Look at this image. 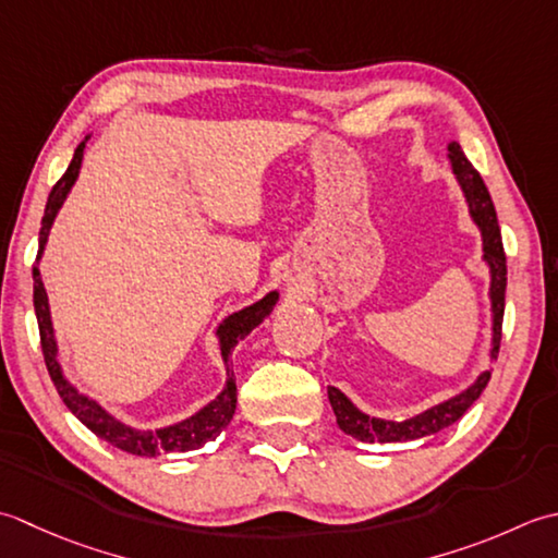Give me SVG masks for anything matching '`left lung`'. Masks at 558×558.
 <instances>
[{
	"label": "left lung",
	"mask_w": 558,
	"mask_h": 558,
	"mask_svg": "<svg viewBox=\"0 0 558 558\" xmlns=\"http://www.w3.org/2000/svg\"><path fill=\"white\" fill-rule=\"evenodd\" d=\"M448 158L452 163V173L458 178V183L464 192V199H468L472 221L480 226L482 231L484 263L488 265V271H492L488 299H492L494 327H492V354L488 356L494 361L498 356V347H501V325H504V308H506V275H508L501 229H498L492 195H488L482 175L476 173L474 166L468 161V156H464L458 142L448 144ZM488 378H492V371L480 373V378H476L468 390H462L460 395L450 397V400L426 409L422 414L404 418V422H388V418L363 414L361 409L337 388H327V397H329V404L335 409L337 424L344 434L354 436L361 442H407L424 436H434L438 430L452 426L476 400H480V395L488 385Z\"/></svg>",
	"instance_id": "obj_1"
}]
</instances>
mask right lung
<instances>
[{"label":"right lung","mask_w":558,"mask_h":558,"mask_svg":"<svg viewBox=\"0 0 558 558\" xmlns=\"http://www.w3.org/2000/svg\"><path fill=\"white\" fill-rule=\"evenodd\" d=\"M86 142L88 136L76 146L70 168H66V173L60 180H57V185L52 187L48 197V204H45L38 259L43 255L45 243H48V233L52 229L54 216L60 211L66 195H70L72 185L76 183L78 170H82ZM277 301H279V291H269L265 299H259L257 303L247 305V308L226 317V320L219 325V329H216V337H219V347H221V359L226 363V375H229V378H226V388L216 395V400H211L207 407H202L197 414H192L173 426L142 430V428H132L128 424L118 422V418L110 416L96 400H90L88 395L78 392L74 385L64 378L60 361H57V339L52 329L48 293H45L38 265L33 267V305H36L40 347H43L45 366H48V373L57 392L62 397V402L78 418V422H82L88 430H94L98 438H104L106 442H110V446H116L130 454H140V458H156V454H163V452L197 450L204 446V442L214 440L226 426L231 424V418L235 414V402H238L235 375L231 368V351L238 342H241V339H245L250 332H253V329L263 323L271 311H275Z\"/></svg>","instance_id":"obj_1"}]
</instances>
